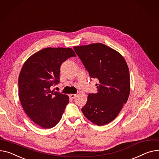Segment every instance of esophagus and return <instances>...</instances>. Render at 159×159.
<instances>
[{
    "instance_id": "obj_1",
    "label": "esophagus",
    "mask_w": 159,
    "mask_h": 159,
    "mask_svg": "<svg viewBox=\"0 0 159 159\" xmlns=\"http://www.w3.org/2000/svg\"><path fill=\"white\" fill-rule=\"evenodd\" d=\"M76 96H77L76 94H69L70 98H71V99H74V98L76 97Z\"/></svg>"
}]
</instances>
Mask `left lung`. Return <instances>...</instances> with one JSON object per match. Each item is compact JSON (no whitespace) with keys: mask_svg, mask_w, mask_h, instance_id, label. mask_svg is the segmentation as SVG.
I'll list each match as a JSON object with an SVG mask.
<instances>
[{"mask_svg":"<svg viewBox=\"0 0 159 159\" xmlns=\"http://www.w3.org/2000/svg\"><path fill=\"white\" fill-rule=\"evenodd\" d=\"M73 48L90 77L99 81L96 84L97 93L88 94L82 113L95 125H106L116 118L129 97L130 80L126 62L118 52L102 43Z\"/></svg>","mask_w":159,"mask_h":159,"instance_id":"1","label":"left lung"}]
</instances>
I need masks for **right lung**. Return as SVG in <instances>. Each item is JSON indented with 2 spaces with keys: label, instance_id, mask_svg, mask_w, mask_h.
I'll list each match as a JSON object with an SVG mask.
<instances>
[{
  "label": "right lung",
  "instance_id": "add662e5",
  "mask_svg": "<svg viewBox=\"0 0 159 159\" xmlns=\"http://www.w3.org/2000/svg\"><path fill=\"white\" fill-rule=\"evenodd\" d=\"M75 56L71 48H45L29 57L20 71V101L30 119L41 128L54 127L62 118L69 97L50 87L59 82L62 63Z\"/></svg>",
  "mask_w": 159,
  "mask_h": 159
}]
</instances>
